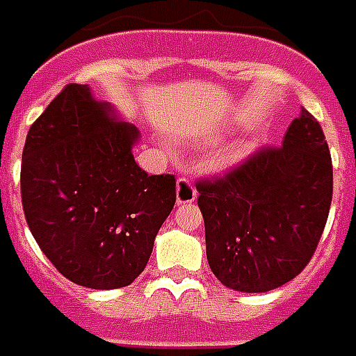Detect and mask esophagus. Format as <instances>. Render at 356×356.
Returning <instances> with one entry per match:
<instances>
[{
  "label": "esophagus",
  "mask_w": 356,
  "mask_h": 356,
  "mask_svg": "<svg viewBox=\"0 0 356 356\" xmlns=\"http://www.w3.org/2000/svg\"><path fill=\"white\" fill-rule=\"evenodd\" d=\"M197 199V190L191 180L180 178L176 184V205H190Z\"/></svg>",
  "instance_id": "obj_1"
}]
</instances>
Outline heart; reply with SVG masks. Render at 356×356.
I'll list each match as a JSON object with an SVG mask.
<instances>
[{"mask_svg":"<svg viewBox=\"0 0 356 356\" xmlns=\"http://www.w3.org/2000/svg\"><path fill=\"white\" fill-rule=\"evenodd\" d=\"M224 134L222 132H214V134H211V136H209V138H207V140H211V142H213V140H220V138H222Z\"/></svg>","mask_w":356,"mask_h":356,"instance_id":"obj_1","label":"heart"}]
</instances>
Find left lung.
<instances>
[{
    "instance_id": "left-lung-1",
    "label": "left lung",
    "mask_w": 356,
    "mask_h": 356,
    "mask_svg": "<svg viewBox=\"0 0 356 356\" xmlns=\"http://www.w3.org/2000/svg\"><path fill=\"white\" fill-rule=\"evenodd\" d=\"M197 191L207 261L220 284L243 293L284 286L311 261L332 205V157L318 120L301 109L282 147L257 151Z\"/></svg>"
}]
</instances>
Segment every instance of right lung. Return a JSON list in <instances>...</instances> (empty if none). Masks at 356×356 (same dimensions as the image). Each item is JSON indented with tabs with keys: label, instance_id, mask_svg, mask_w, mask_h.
I'll return each instance as SVG.
<instances>
[{
	"label": "right lung",
	"instance_id": "1",
	"mask_svg": "<svg viewBox=\"0 0 356 356\" xmlns=\"http://www.w3.org/2000/svg\"><path fill=\"white\" fill-rule=\"evenodd\" d=\"M138 142V128L82 84L67 86L30 126L24 216L45 257L78 286H130L176 203L172 174L147 176L134 161Z\"/></svg>",
	"mask_w": 356,
	"mask_h": 356
}]
</instances>
